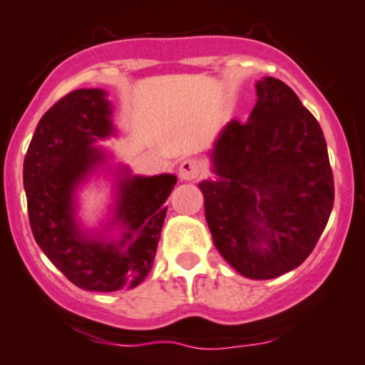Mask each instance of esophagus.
I'll use <instances>...</instances> for the list:
<instances>
[{
	"label": "esophagus",
	"mask_w": 365,
	"mask_h": 365,
	"mask_svg": "<svg viewBox=\"0 0 365 365\" xmlns=\"http://www.w3.org/2000/svg\"><path fill=\"white\" fill-rule=\"evenodd\" d=\"M201 173H202V166L197 159H185L180 163L178 175L182 180L190 182V180H195L197 176H201Z\"/></svg>",
	"instance_id": "obj_1"
}]
</instances>
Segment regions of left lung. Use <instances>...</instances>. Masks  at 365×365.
I'll return each instance as SVG.
<instances>
[{"label":"left lung","instance_id":"1","mask_svg":"<svg viewBox=\"0 0 365 365\" xmlns=\"http://www.w3.org/2000/svg\"><path fill=\"white\" fill-rule=\"evenodd\" d=\"M247 122L231 120L199 183L213 243L240 274L271 279L301 266L320 240L334 178L320 124L282 80L257 82Z\"/></svg>","mask_w":365,"mask_h":365}]
</instances>
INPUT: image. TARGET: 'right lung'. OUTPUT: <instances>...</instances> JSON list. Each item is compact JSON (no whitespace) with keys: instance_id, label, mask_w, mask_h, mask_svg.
Masks as SVG:
<instances>
[{"instance_id":"obj_1","label":"right lung","mask_w":365,"mask_h":365,"mask_svg":"<svg viewBox=\"0 0 365 365\" xmlns=\"http://www.w3.org/2000/svg\"><path fill=\"white\" fill-rule=\"evenodd\" d=\"M115 133L112 105L103 89L61 98L38 122L24 157V189L38 247L71 283L92 292L140 285L150 273L175 175L131 176L118 170L113 224L120 241L87 234L75 220L80 183L106 163L96 141Z\"/></svg>"}]
</instances>
